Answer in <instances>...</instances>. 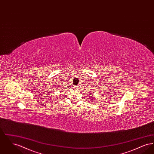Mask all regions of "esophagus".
<instances>
[{
    "instance_id": "34e87169",
    "label": "esophagus",
    "mask_w": 154,
    "mask_h": 154,
    "mask_svg": "<svg viewBox=\"0 0 154 154\" xmlns=\"http://www.w3.org/2000/svg\"><path fill=\"white\" fill-rule=\"evenodd\" d=\"M74 88L75 90H78V89H79V86H74Z\"/></svg>"
}]
</instances>
